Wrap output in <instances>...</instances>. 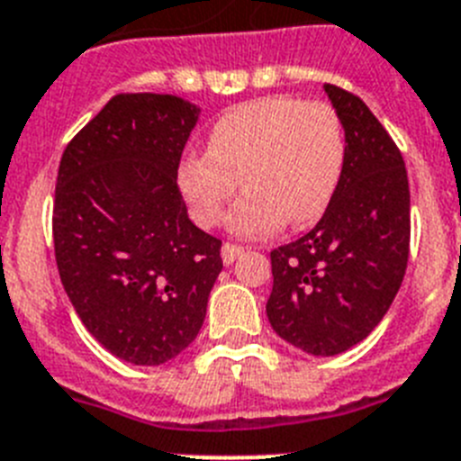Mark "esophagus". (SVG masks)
I'll return each mask as SVG.
<instances>
[{
  "label": "esophagus",
  "mask_w": 461,
  "mask_h": 461,
  "mask_svg": "<svg viewBox=\"0 0 461 461\" xmlns=\"http://www.w3.org/2000/svg\"><path fill=\"white\" fill-rule=\"evenodd\" d=\"M241 253H243L241 246H236V243H225V246H222V262L231 264Z\"/></svg>",
  "instance_id": "1"
}]
</instances>
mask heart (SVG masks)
Listing matches in <instances>:
<instances>
[{"label":"heart","instance_id":"heart-1","mask_svg":"<svg viewBox=\"0 0 461 461\" xmlns=\"http://www.w3.org/2000/svg\"><path fill=\"white\" fill-rule=\"evenodd\" d=\"M346 136L325 102L262 97L225 111L208 131V150L178 167V187L202 227H215L236 197L231 230L246 236L283 222L308 225L325 213L341 181Z\"/></svg>","mask_w":461,"mask_h":461}]
</instances>
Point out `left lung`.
I'll return each instance as SVG.
<instances>
[{
  "label": "left lung",
  "instance_id": "obj_1",
  "mask_svg": "<svg viewBox=\"0 0 461 461\" xmlns=\"http://www.w3.org/2000/svg\"><path fill=\"white\" fill-rule=\"evenodd\" d=\"M346 131L334 197L313 230L271 250L267 318L280 339L318 357L357 346L402 287L411 246V192L397 143L369 106L327 83Z\"/></svg>",
  "mask_w": 461,
  "mask_h": 461
}]
</instances>
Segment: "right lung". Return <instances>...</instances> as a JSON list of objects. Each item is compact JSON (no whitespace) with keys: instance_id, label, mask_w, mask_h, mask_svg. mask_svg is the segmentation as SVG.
<instances>
[{"instance_id":"right-lung-1","label":"right lung","mask_w":461,"mask_h":461,"mask_svg":"<svg viewBox=\"0 0 461 461\" xmlns=\"http://www.w3.org/2000/svg\"><path fill=\"white\" fill-rule=\"evenodd\" d=\"M199 109L122 92L64 148L53 203L58 271L86 330L111 355L158 366L206 318L222 241L187 218L178 164Z\"/></svg>"}]
</instances>
